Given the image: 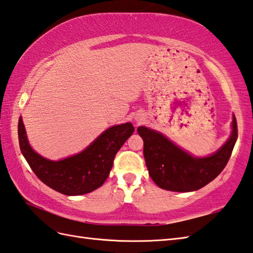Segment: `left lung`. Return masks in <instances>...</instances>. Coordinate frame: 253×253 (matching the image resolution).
<instances>
[{
  "label": "left lung",
  "mask_w": 253,
  "mask_h": 253,
  "mask_svg": "<svg viewBox=\"0 0 253 253\" xmlns=\"http://www.w3.org/2000/svg\"><path fill=\"white\" fill-rule=\"evenodd\" d=\"M138 133L143 139L144 160L155 184L165 190L188 192L200 189L221 174L232 155L238 128L234 116L232 136L208 158H193L162 133L144 126L138 127Z\"/></svg>",
  "instance_id": "left-lung-1"
}]
</instances>
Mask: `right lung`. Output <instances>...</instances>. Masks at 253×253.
Here are the masks:
<instances>
[{"mask_svg":"<svg viewBox=\"0 0 253 253\" xmlns=\"http://www.w3.org/2000/svg\"><path fill=\"white\" fill-rule=\"evenodd\" d=\"M133 130L130 123L113 126L83 152L56 162L42 158L31 149L21 117L18 121V141L21 153L43 184L63 195L79 196L103 185L116 153Z\"/></svg>","mask_w":253,"mask_h":253,"instance_id":"1","label":"right lung"}]
</instances>
